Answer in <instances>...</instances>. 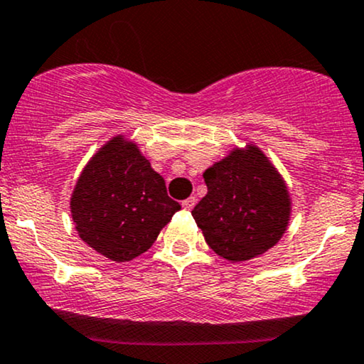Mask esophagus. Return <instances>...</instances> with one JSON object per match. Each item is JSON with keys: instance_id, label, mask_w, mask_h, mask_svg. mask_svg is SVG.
Wrapping results in <instances>:
<instances>
[{"instance_id": "1", "label": "esophagus", "mask_w": 364, "mask_h": 364, "mask_svg": "<svg viewBox=\"0 0 364 364\" xmlns=\"http://www.w3.org/2000/svg\"><path fill=\"white\" fill-rule=\"evenodd\" d=\"M195 201H196L195 196L186 198V200L181 203V206H183V208H185L186 211H190V210H193V206H195Z\"/></svg>"}]
</instances>
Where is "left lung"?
Instances as JSON below:
<instances>
[{
  "label": "left lung",
  "mask_w": 364,
  "mask_h": 364,
  "mask_svg": "<svg viewBox=\"0 0 364 364\" xmlns=\"http://www.w3.org/2000/svg\"><path fill=\"white\" fill-rule=\"evenodd\" d=\"M203 178L208 193L191 215L215 254L243 262L280 240L291 200L282 178L259 148L235 149L206 169Z\"/></svg>",
  "instance_id": "1"
}]
</instances>
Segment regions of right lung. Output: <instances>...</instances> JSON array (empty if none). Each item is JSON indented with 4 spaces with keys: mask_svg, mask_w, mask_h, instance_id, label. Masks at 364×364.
<instances>
[{
    "mask_svg": "<svg viewBox=\"0 0 364 364\" xmlns=\"http://www.w3.org/2000/svg\"><path fill=\"white\" fill-rule=\"evenodd\" d=\"M72 218L87 245L114 262L144 254L181 208L136 144L114 137L82 171Z\"/></svg>",
    "mask_w": 364,
    "mask_h": 364,
    "instance_id": "obj_1",
    "label": "right lung"
}]
</instances>
